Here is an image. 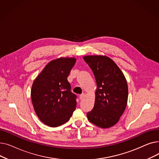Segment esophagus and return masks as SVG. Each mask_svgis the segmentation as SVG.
I'll return each instance as SVG.
<instances>
[{"label": "esophagus", "mask_w": 159, "mask_h": 159, "mask_svg": "<svg viewBox=\"0 0 159 159\" xmlns=\"http://www.w3.org/2000/svg\"><path fill=\"white\" fill-rule=\"evenodd\" d=\"M84 97H85V95H84V94H82V95H79V98H80V100H82L83 98H84Z\"/></svg>", "instance_id": "obj_1"}]
</instances>
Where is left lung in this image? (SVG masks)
Masks as SVG:
<instances>
[{"label": "left lung", "instance_id": "8db88e82", "mask_svg": "<svg viewBox=\"0 0 159 159\" xmlns=\"http://www.w3.org/2000/svg\"><path fill=\"white\" fill-rule=\"evenodd\" d=\"M84 61L92 70L97 89L93 110L88 119L102 128L113 126L123 114L128 102V88L119 67L106 56H86Z\"/></svg>", "mask_w": 159, "mask_h": 159}]
</instances>
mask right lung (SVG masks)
I'll list each match as a JSON object with an SVG mask.
<instances>
[{
    "instance_id": "add662e5",
    "label": "right lung",
    "mask_w": 159,
    "mask_h": 159,
    "mask_svg": "<svg viewBox=\"0 0 159 159\" xmlns=\"http://www.w3.org/2000/svg\"><path fill=\"white\" fill-rule=\"evenodd\" d=\"M76 62L61 58L48 63L31 88V96L39 119L50 127L68 122L77 105V95L71 91L68 75Z\"/></svg>"
}]
</instances>
